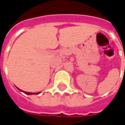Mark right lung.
I'll list each match as a JSON object with an SVG mask.
<instances>
[{
	"instance_id": "right-lung-1",
	"label": "right lung",
	"mask_w": 125,
	"mask_h": 125,
	"mask_svg": "<svg viewBox=\"0 0 125 125\" xmlns=\"http://www.w3.org/2000/svg\"><path fill=\"white\" fill-rule=\"evenodd\" d=\"M25 92V94H30V95H31V94H38L39 93H31V92Z\"/></svg>"
}]
</instances>
